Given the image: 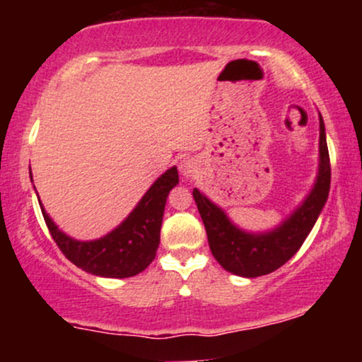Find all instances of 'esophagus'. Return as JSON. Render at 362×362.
I'll return each mask as SVG.
<instances>
[{
  "label": "esophagus",
  "mask_w": 362,
  "mask_h": 362,
  "mask_svg": "<svg viewBox=\"0 0 362 362\" xmlns=\"http://www.w3.org/2000/svg\"><path fill=\"white\" fill-rule=\"evenodd\" d=\"M178 170H180L182 177L184 178H192L194 173L197 172V163H195V160H192V158H185V160H182L180 165H178Z\"/></svg>",
  "instance_id": "1"
}]
</instances>
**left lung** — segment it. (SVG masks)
<instances>
[{"mask_svg": "<svg viewBox=\"0 0 362 362\" xmlns=\"http://www.w3.org/2000/svg\"><path fill=\"white\" fill-rule=\"evenodd\" d=\"M320 163L313 189L300 207L293 211L279 226L264 233H248L230 221L226 213L211 202L201 190L192 195L206 226L207 242L214 259L224 271L242 277L271 274L294 255L311 228L317 223L330 190V156H328L325 124L320 115Z\"/></svg>", "mask_w": 362, "mask_h": 362, "instance_id": "left-lung-1", "label": "left lung"}]
</instances>
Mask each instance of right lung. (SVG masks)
I'll use <instances>...</instances> for the list:
<instances>
[{"instance_id": "right-lung-1", "label": "right lung", "mask_w": 362, "mask_h": 362, "mask_svg": "<svg viewBox=\"0 0 362 362\" xmlns=\"http://www.w3.org/2000/svg\"><path fill=\"white\" fill-rule=\"evenodd\" d=\"M32 178V172H30ZM178 184L177 167L168 168L148 189L132 213L109 235L91 242H80L62 233L49 218L42 204V216L54 242L66 259L85 272L112 279H124L143 272L155 260L163 211L170 190Z\"/></svg>"}]
</instances>
